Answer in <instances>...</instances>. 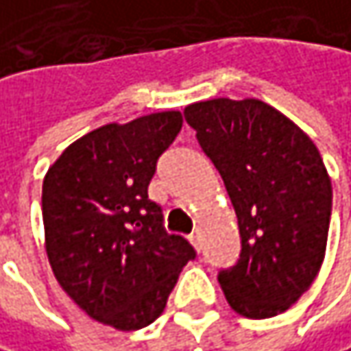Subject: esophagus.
<instances>
[{
	"label": "esophagus",
	"mask_w": 351,
	"mask_h": 351,
	"mask_svg": "<svg viewBox=\"0 0 351 351\" xmlns=\"http://www.w3.org/2000/svg\"><path fill=\"white\" fill-rule=\"evenodd\" d=\"M189 239H191V243L195 245V249H197V251H201V235H199V233H193Z\"/></svg>",
	"instance_id": "esophagus-1"
}]
</instances>
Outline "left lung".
I'll use <instances>...</instances> for the list:
<instances>
[{"instance_id":"8db88e82","label":"left lung","mask_w":351,"mask_h":351,"mask_svg":"<svg viewBox=\"0 0 351 351\" xmlns=\"http://www.w3.org/2000/svg\"><path fill=\"white\" fill-rule=\"evenodd\" d=\"M184 120L225 182L239 223L237 263L219 271L229 305L249 319L283 313L324 263L332 180L311 138L269 104L215 98Z\"/></svg>"}]
</instances>
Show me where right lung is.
Instances as JSON below:
<instances>
[{
  "mask_svg": "<svg viewBox=\"0 0 351 351\" xmlns=\"http://www.w3.org/2000/svg\"><path fill=\"white\" fill-rule=\"evenodd\" d=\"M182 128L180 112L106 124L70 144L49 167L42 217L49 265L62 289L92 319L122 332L152 324L197 257L167 233L148 199L160 154Z\"/></svg>",
  "mask_w": 351,
  "mask_h": 351,
  "instance_id": "right-lung-1",
  "label": "right lung"
}]
</instances>
